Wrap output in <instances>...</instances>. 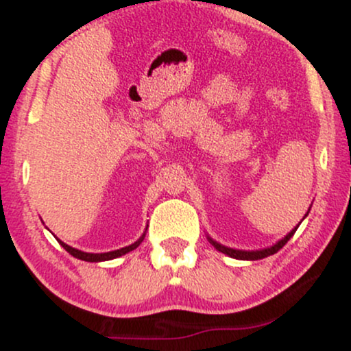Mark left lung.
<instances>
[{
  "instance_id": "1",
  "label": "left lung",
  "mask_w": 351,
  "mask_h": 351,
  "mask_svg": "<svg viewBox=\"0 0 351 351\" xmlns=\"http://www.w3.org/2000/svg\"><path fill=\"white\" fill-rule=\"evenodd\" d=\"M305 216H307V215H305ZM297 228H299V226H297ZM297 228L292 229V231L289 232V234L285 236L284 239L279 241V243H277V244H274L272 247L263 249V251H236V249L224 247V245L215 243V241H213V239H209V241H211V244L215 245L217 251L223 252V254H228L229 257H234V259H243V261H257V259H264V257H267V256H272V254H276L277 251H279V249L284 247V245L287 244V241L293 236V232L297 231Z\"/></svg>"
}]
</instances>
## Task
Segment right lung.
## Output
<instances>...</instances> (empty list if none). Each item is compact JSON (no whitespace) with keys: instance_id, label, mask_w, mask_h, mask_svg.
Masks as SVG:
<instances>
[{"instance_id":"add662e5","label":"right lung","mask_w":351,"mask_h":351,"mask_svg":"<svg viewBox=\"0 0 351 351\" xmlns=\"http://www.w3.org/2000/svg\"><path fill=\"white\" fill-rule=\"evenodd\" d=\"M142 241H143V237H140V239L136 241V243L132 244V245H127V247H122V249H119V251L104 252V254H90V252H82V251H79V249H74V247H71V245L64 244L62 241H59V244L62 245V247L66 249V251L69 252L71 256L77 257V259H80V261H87V263H100V261H110V259H115V257H120V256H123V254H127V252L134 251L135 247H138V245H140V243H142Z\"/></svg>"}]
</instances>
